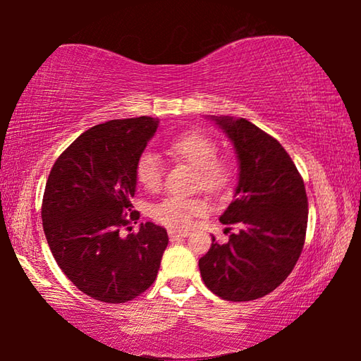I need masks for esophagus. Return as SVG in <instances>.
<instances>
[{
  "instance_id": "esophagus-1",
  "label": "esophagus",
  "mask_w": 361,
  "mask_h": 361,
  "mask_svg": "<svg viewBox=\"0 0 361 361\" xmlns=\"http://www.w3.org/2000/svg\"><path fill=\"white\" fill-rule=\"evenodd\" d=\"M170 239H180V237H188L189 231H176V229H170L169 231Z\"/></svg>"
}]
</instances>
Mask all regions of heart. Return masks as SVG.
I'll use <instances>...</instances> for the list:
<instances>
[{
    "label": "heart",
    "instance_id": "b5f03b06",
    "mask_svg": "<svg viewBox=\"0 0 361 361\" xmlns=\"http://www.w3.org/2000/svg\"><path fill=\"white\" fill-rule=\"evenodd\" d=\"M170 159L186 162L197 169V188L207 192L221 194L231 188L234 172L228 161L219 159V146L215 140L202 132L189 130L170 138L166 145ZM164 167L161 159L152 151H143L135 162V178L148 191H157L162 183ZM207 210V202L199 197H178L170 195L152 209V216L159 223L173 229H185L191 226L195 216Z\"/></svg>",
    "mask_w": 361,
    "mask_h": 361
}]
</instances>
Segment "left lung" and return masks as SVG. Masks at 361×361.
Masks as SVG:
<instances>
[{
  "label": "left lung",
  "instance_id": "8db88e82",
  "mask_svg": "<svg viewBox=\"0 0 361 361\" xmlns=\"http://www.w3.org/2000/svg\"><path fill=\"white\" fill-rule=\"evenodd\" d=\"M234 143L239 185L219 221L239 232L199 259L207 288L226 301H253L290 276L307 229V194L295 162L276 138L247 119L213 118Z\"/></svg>",
  "mask_w": 361,
  "mask_h": 361
}]
</instances>
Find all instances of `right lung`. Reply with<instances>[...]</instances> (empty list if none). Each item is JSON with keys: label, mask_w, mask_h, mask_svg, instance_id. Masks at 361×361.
I'll return each mask as SVG.
<instances>
[{"label": "right lung", "mask_w": 361, "mask_h": 361, "mask_svg": "<svg viewBox=\"0 0 361 361\" xmlns=\"http://www.w3.org/2000/svg\"><path fill=\"white\" fill-rule=\"evenodd\" d=\"M149 116L90 127L54 164L41 205L42 229L59 267L78 290L102 302H127L154 283L167 231L142 223L135 195V162L154 135Z\"/></svg>", "instance_id": "obj_1"}]
</instances>
